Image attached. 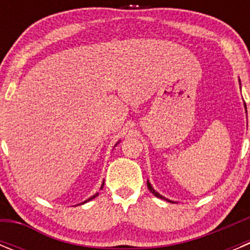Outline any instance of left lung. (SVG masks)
I'll return each instance as SVG.
<instances>
[{"label":"left lung","mask_w":250,"mask_h":250,"mask_svg":"<svg viewBox=\"0 0 250 250\" xmlns=\"http://www.w3.org/2000/svg\"><path fill=\"white\" fill-rule=\"evenodd\" d=\"M146 184H147V188H149V190H150V191H151V193H152V194H154V195H155V196H158V198H161V199H165L164 196H161V195H160V194H159V193H158V191H155V190H154V188H152V187H151V185H150V183H149V182H147V183H146Z\"/></svg>","instance_id":"8db88e82"}]
</instances>
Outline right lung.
<instances>
[{"label":"right lung","mask_w":250,"mask_h":250,"mask_svg":"<svg viewBox=\"0 0 250 250\" xmlns=\"http://www.w3.org/2000/svg\"><path fill=\"white\" fill-rule=\"evenodd\" d=\"M103 187H104V184H103V185H101V189H103ZM98 195H99V193H98V194H95V195H92V196H91V198H89V199L86 200V202H89V200L94 199V198H96V196H98ZM86 202H83V203H86Z\"/></svg>","instance_id":"obj_1"}]
</instances>
